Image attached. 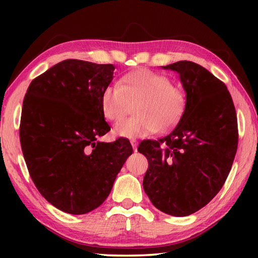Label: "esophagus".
<instances>
[{"label": "esophagus", "mask_w": 258, "mask_h": 258, "mask_svg": "<svg viewBox=\"0 0 258 258\" xmlns=\"http://www.w3.org/2000/svg\"><path fill=\"white\" fill-rule=\"evenodd\" d=\"M131 145H132V147H133V149L134 150H137V147H138V141H137V140H135V139H132V140H131Z\"/></svg>", "instance_id": "1"}]
</instances>
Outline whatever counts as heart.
Returning a JSON list of instances; mask_svg holds the SVG:
<instances>
[{
    "label": "heart",
    "mask_w": 258,
    "mask_h": 258,
    "mask_svg": "<svg viewBox=\"0 0 258 258\" xmlns=\"http://www.w3.org/2000/svg\"><path fill=\"white\" fill-rule=\"evenodd\" d=\"M134 102L135 115L113 127L117 137L143 138L173 127L184 111L186 98L167 77L146 68L125 74L100 97L102 115L112 123L123 119Z\"/></svg>",
    "instance_id": "obj_1"
}]
</instances>
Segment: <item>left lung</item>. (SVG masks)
I'll return each instance as SVG.
<instances>
[{
  "mask_svg": "<svg viewBox=\"0 0 258 258\" xmlns=\"http://www.w3.org/2000/svg\"><path fill=\"white\" fill-rule=\"evenodd\" d=\"M180 74L186 93L183 115L166 137L143 140L148 159L143 189L156 208L187 216L222 189L238 148V120L223 82L192 61L165 66Z\"/></svg>",
  "mask_w": 258,
  "mask_h": 258,
  "instance_id": "obj_1",
  "label": "left lung"
}]
</instances>
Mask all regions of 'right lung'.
I'll return each instance as SVG.
<instances>
[{
	"instance_id": "add662e5",
	"label": "right lung",
	"mask_w": 258,
	"mask_h": 258,
	"mask_svg": "<svg viewBox=\"0 0 258 258\" xmlns=\"http://www.w3.org/2000/svg\"><path fill=\"white\" fill-rule=\"evenodd\" d=\"M115 67L68 59L34 78L24 98L19 137L40 194L74 215L99 207L133 149L127 139L100 142L110 131L100 107Z\"/></svg>"
}]
</instances>
